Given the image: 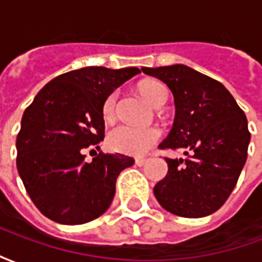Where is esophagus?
Returning a JSON list of instances; mask_svg holds the SVG:
<instances>
[{"label":"esophagus","instance_id":"34e87169","mask_svg":"<svg viewBox=\"0 0 262 262\" xmlns=\"http://www.w3.org/2000/svg\"><path fill=\"white\" fill-rule=\"evenodd\" d=\"M146 163H147V159H136V164L139 165V167H143Z\"/></svg>","mask_w":262,"mask_h":262}]
</instances>
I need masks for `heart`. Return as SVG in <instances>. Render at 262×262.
Masks as SVG:
<instances>
[{
	"instance_id": "b5f03b06",
	"label": "heart",
	"mask_w": 262,
	"mask_h": 262,
	"mask_svg": "<svg viewBox=\"0 0 262 262\" xmlns=\"http://www.w3.org/2000/svg\"><path fill=\"white\" fill-rule=\"evenodd\" d=\"M142 95L148 102L159 106L167 101V88L160 81L147 80L143 81L139 85ZM116 101H118V92H111L102 106V115L105 120L115 119L116 115ZM161 139V130L159 127H142V126L123 125L116 126L111 130L108 136V143L112 150L126 156H143L153 147L156 143Z\"/></svg>"
}]
</instances>
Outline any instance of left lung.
I'll use <instances>...</instances> for the list:
<instances>
[{
	"label": "left lung",
	"mask_w": 262,
	"mask_h": 262,
	"mask_svg": "<svg viewBox=\"0 0 262 262\" xmlns=\"http://www.w3.org/2000/svg\"><path fill=\"white\" fill-rule=\"evenodd\" d=\"M174 95L176 119L160 148L184 150L187 159H165L168 172L154 195L171 213L203 217L216 212L234 189L247 160V118L219 81L184 64L143 67Z\"/></svg>",
	"instance_id": "8db88e82"
}]
</instances>
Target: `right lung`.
Masks as SVG:
<instances>
[{"instance_id": "right-lung-1", "label": "right lung", "mask_w": 262, "mask_h": 262, "mask_svg": "<svg viewBox=\"0 0 262 262\" xmlns=\"http://www.w3.org/2000/svg\"><path fill=\"white\" fill-rule=\"evenodd\" d=\"M139 73L136 67L73 70L48 82L25 109L16 168L32 202L50 220L82 225L111 206L116 178L135 160L101 151L86 163L82 151L103 140L106 97Z\"/></svg>"}]
</instances>
